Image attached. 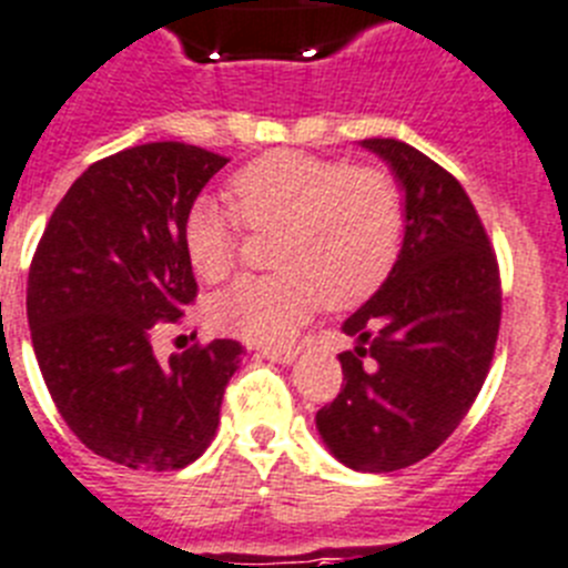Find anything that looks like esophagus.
<instances>
[{"instance_id":"esophagus-1","label":"esophagus","mask_w":568,"mask_h":568,"mask_svg":"<svg viewBox=\"0 0 568 568\" xmlns=\"http://www.w3.org/2000/svg\"><path fill=\"white\" fill-rule=\"evenodd\" d=\"M260 354H263L265 359H274V363H285V366H288V363L297 359L300 348H263Z\"/></svg>"}]
</instances>
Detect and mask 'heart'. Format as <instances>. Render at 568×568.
I'll return each mask as SVG.
<instances>
[{
	"label": "heart",
	"instance_id": "heart-1",
	"mask_svg": "<svg viewBox=\"0 0 568 568\" xmlns=\"http://www.w3.org/2000/svg\"><path fill=\"white\" fill-rule=\"evenodd\" d=\"M234 207L196 196L182 216V245L205 283L234 271L243 223L280 229L274 274L236 280L209 303L216 332L280 345L317 312L323 300L348 308L372 297L392 274L403 243V200L383 168L271 151L231 176Z\"/></svg>",
	"mask_w": 568,
	"mask_h": 568
}]
</instances>
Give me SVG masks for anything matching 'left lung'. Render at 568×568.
Returning a JSON list of instances; mask_svg holds the SVG:
<instances>
[{
	"label": "left lung",
	"mask_w": 568,
	"mask_h": 568,
	"mask_svg": "<svg viewBox=\"0 0 568 568\" xmlns=\"http://www.w3.org/2000/svg\"><path fill=\"white\" fill-rule=\"evenodd\" d=\"M406 194V234L386 283L343 323V388L317 432L354 471H397L460 426L495 357L500 271L460 182L400 140H363Z\"/></svg>",
	"instance_id": "1"
}]
</instances>
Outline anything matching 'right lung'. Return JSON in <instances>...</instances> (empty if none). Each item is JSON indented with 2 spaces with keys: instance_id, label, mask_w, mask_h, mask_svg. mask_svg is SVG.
<instances>
[{
  "instance_id": "right-lung-1",
  "label": "right lung",
  "mask_w": 568,
  "mask_h": 568,
  "mask_svg": "<svg viewBox=\"0 0 568 568\" xmlns=\"http://www.w3.org/2000/svg\"><path fill=\"white\" fill-rule=\"evenodd\" d=\"M225 156L148 142L93 162L45 225L28 274V325L51 400L93 455L185 468L220 426L243 345L214 339L160 363L151 332L194 303L182 216Z\"/></svg>"
}]
</instances>
